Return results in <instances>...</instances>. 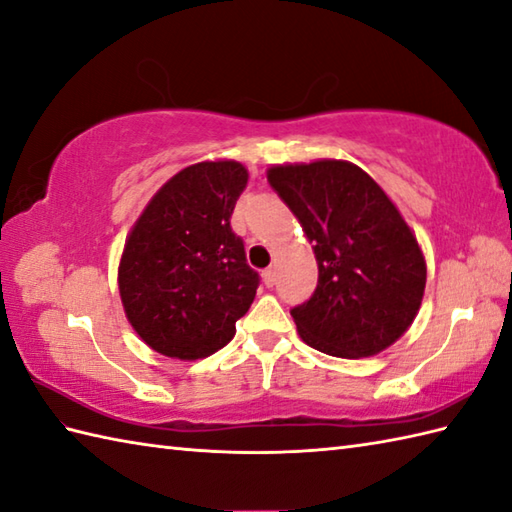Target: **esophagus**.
<instances>
[{"mask_svg":"<svg viewBox=\"0 0 512 512\" xmlns=\"http://www.w3.org/2000/svg\"><path fill=\"white\" fill-rule=\"evenodd\" d=\"M262 277H264V284H266V286H275L277 270H275V268H266L264 273H262Z\"/></svg>","mask_w":512,"mask_h":512,"instance_id":"esophagus-1","label":"esophagus"}]
</instances>
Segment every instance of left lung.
<instances>
[{
	"mask_svg": "<svg viewBox=\"0 0 512 512\" xmlns=\"http://www.w3.org/2000/svg\"><path fill=\"white\" fill-rule=\"evenodd\" d=\"M266 176L319 266L314 295L290 312L303 343L339 358L394 345L416 319L427 284L422 248L398 206L347 160L286 162Z\"/></svg>",
	"mask_w": 512,
	"mask_h": 512,
	"instance_id": "1",
	"label": "left lung"
}]
</instances>
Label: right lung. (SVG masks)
<instances>
[{
	"instance_id": "right-lung-1",
	"label": "right lung",
	"mask_w": 512,
	"mask_h": 512,
	"mask_svg": "<svg viewBox=\"0 0 512 512\" xmlns=\"http://www.w3.org/2000/svg\"><path fill=\"white\" fill-rule=\"evenodd\" d=\"M246 184L242 162H195L162 184L129 231L118 292L127 321L158 354L211 356L253 303L259 277L231 228Z\"/></svg>"
}]
</instances>
